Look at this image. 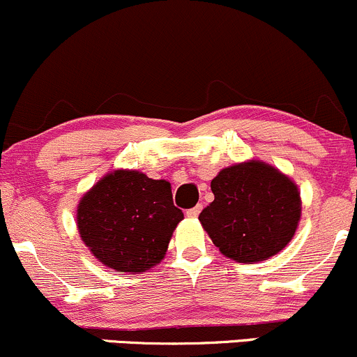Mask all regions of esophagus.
Listing matches in <instances>:
<instances>
[{
	"mask_svg": "<svg viewBox=\"0 0 357 357\" xmlns=\"http://www.w3.org/2000/svg\"><path fill=\"white\" fill-rule=\"evenodd\" d=\"M201 209H202V206L201 204H197L195 206V208H192V209H187V216L189 218H197L199 216V213H201Z\"/></svg>",
	"mask_w": 357,
	"mask_h": 357,
	"instance_id": "1",
	"label": "esophagus"
}]
</instances>
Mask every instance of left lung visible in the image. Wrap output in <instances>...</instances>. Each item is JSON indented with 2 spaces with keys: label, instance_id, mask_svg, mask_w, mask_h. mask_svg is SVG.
<instances>
[{
  "label": "left lung",
  "instance_id": "1",
  "mask_svg": "<svg viewBox=\"0 0 357 357\" xmlns=\"http://www.w3.org/2000/svg\"><path fill=\"white\" fill-rule=\"evenodd\" d=\"M214 201L199 214L220 252L252 264L281 252L301 216L296 183L278 168L250 160L223 168L211 180Z\"/></svg>",
  "mask_w": 357,
  "mask_h": 357
}]
</instances>
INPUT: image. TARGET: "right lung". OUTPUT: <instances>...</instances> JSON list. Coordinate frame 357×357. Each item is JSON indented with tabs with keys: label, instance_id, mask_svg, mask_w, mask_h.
I'll return each mask as SVG.
<instances>
[{
	"label": "right lung",
	"instance_id": "obj_1",
	"mask_svg": "<svg viewBox=\"0 0 357 357\" xmlns=\"http://www.w3.org/2000/svg\"><path fill=\"white\" fill-rule=\"evenodd\" d=\"M183 213L167 180L116 170L83 195L76 213L82 240L103 266L139 274L160 264Z\"/></svg>",
	"mask_w": 357,
	"mask_h": 357
}]
</instances>
